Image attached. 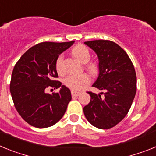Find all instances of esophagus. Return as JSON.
Here are the masks:
<instances>
[{
	"mask_svg": "<svg viewBox=\"0 0 156 156\" xmlns=\"http://www.w3.org/2000/svg\"><path fill=\"white\" fill-rule=\"evenodd\" d=\"M79 94H80L79 92L74 91V90L71 91V95H72V97H78V96H79Z\"/></svg>",
	"mask_w": 156,
	"mask_h": 156,
	"instance_id": "esophagus-1",
	"label": "esophagus"
}]
</instances>
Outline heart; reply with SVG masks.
Masks as SVG:
<instances>
[{
  "mask_svg": "<svg viewBox=\"0 0 156 156\" xmlns=\"http://www.w3.org/2000/svg\"><path fill=\"white\" fill-rule=\"evenodd\" d=\"M72 55L79 60L81 63H86L89 61L91 55L89 48L83 44H78L72 49ZM55 69L59 74L64 73L63 67V56L59 55L55 61ZM87 69L93 74H96L98 71V64L94 62H91L87 65ZM90 77L87 74H72L67 77L64 80V84L70 89L73 90L79 91L82 90L90 82Z\"/></svg>",
  "mask_w": 156,
  "mask_h": 156,
  "instance_id": "heart-1",
  "label": "heart"
}]
</instances>
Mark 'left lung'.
<instances>
[{"label":"left lung","instance_id":"1","mask_svg":"<svg viewBox=\"0 0 156 156\" xmlns=\"http://www.w3.org/2000/svg\"><path fill=\"white\" fill-rule=\"evenodd\" d=\"M85 44L96 52L99 59L98 78L93 86L105 93L97 95L88 92L91 99L84 107V115L93 126L112 128L125 118L136 95L134 67L126 52L113 41L95 40Z\"/></svg>","mask_w":156,"mask_h":156}]
</instances>
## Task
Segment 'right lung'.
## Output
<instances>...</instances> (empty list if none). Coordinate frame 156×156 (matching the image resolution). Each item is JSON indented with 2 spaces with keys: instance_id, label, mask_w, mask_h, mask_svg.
I'll return each instance as SVG.
<instances>
[{
  "instance_id": "add662e5",
  "label": "right lung",
  "mask_w": 156,
  "mask_h": 156,
  "mask_svg": "<svg viewBox=\"0 0 156 156\" xmlns=\"http://www.w3.org/2000/svg\"><path fill=\"white\" fill-rule=\"evenodd\" d=\"M41 42L22 55L13 69L10 92L16 110L28 124L47 128L62 119L71 100L70 89L59 81L55 61L59 54L74 44ZM60 87L59 93L49 94L46 89Z\"/></svg>"
}]
</instances>
